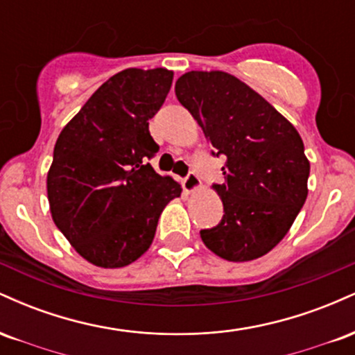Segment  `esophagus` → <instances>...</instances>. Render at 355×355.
<instances>
[{
    "instance_id": "1",
    "label": "esophagus",
    "mask_w": 355,
    "mask_h": 355,
    "mask_svg": "<svg viewBox=\"0 0 355 355\" xmlns=\"http://www.w3.org/2000/svg\"><path fill=\"white\" fill-rule=\"evenodd\" d=\"M182 185H183V190L189 191V193H191V191H195V190L200 189L202 182H200V178H198L195 173H189V175H187V177L182 180Z\"/></svg>"
}]
</instances>
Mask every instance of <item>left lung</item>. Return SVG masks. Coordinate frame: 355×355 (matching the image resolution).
Listing matches in <instances>:
<instances>
[{
	"mask_svg": "<svg viewBox=\"0 0 355 355\" xmlns=\"http://www.w3.org/2000/svg\"><path fill=\"white\" fill-rule=\"evenodd\" d=\"M175 95L202 126L214 155H225V182L214 185L223 217L200 232L229 262L270 252L291 230L307 198L311 164L295 126L248 85L225 71H189Z\"/></svg>",
	"mask_w": 355,
	"mask_h": 355,
	"instance_id": "1",
	"label": "left lung"
}]
</instances>
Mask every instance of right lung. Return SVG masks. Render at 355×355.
Wrapping results in <instances>:
<instances>
[{
  "label": "right lung",
  "mask_w": 355,
  "mask_h": 355,
  "mask_svg": "<svg viewBox=\"0 0 355 355\" xmlns=\"http://www.w3.org/2000/svg\"><path fill=\"white\" fill-rule=\"evenodd\" d=\"M173 71L126 68L105 81L61 130L46 190L55 225L89 263L118 268L152 245L166 203L182 187L146 164L158 152L148 120Z\"/></svg>",
  "instance_id": "obj_1"
}]
</instances>
